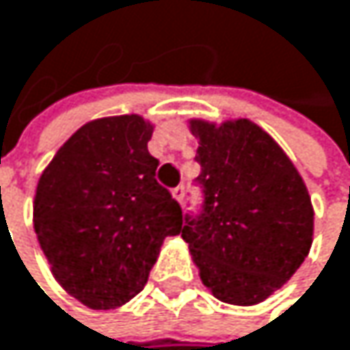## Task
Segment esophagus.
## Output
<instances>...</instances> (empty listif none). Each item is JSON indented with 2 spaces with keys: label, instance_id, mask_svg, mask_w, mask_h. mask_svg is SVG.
<instances>
[{
  "label": "esophagus",
  "instance_id": "obj_1",
  "mask_svg": "<svg viewBox=\"0 0 350 350\" xmlns=\"http://www.w3.org/2000/svg\"><path fill=\"white\" fill-rule=\"evenodd\" d=\"M173 198H175L179 204H183V198H185V187H183V185L175 187V189H173Z\"/></svg>",
  "mask_w": 350,
  "mask_h": 350
}]
</instances>
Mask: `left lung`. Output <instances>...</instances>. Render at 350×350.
Returning a JSON list of instances; mask_svg holds the SVG:
<instances>
[{
  "mask_svg": "<svg viewBox=\"0 0 350 350\" xmlns=\"http://www.w3.org/2000/svg\"><path fill=\"white\" fill-rule=\"evenodd\" d=\"M200 140L196 185L204 202L181 230L200 277L234 306H253L279 289L312 247L308 189L281 146L251 120L220 126L191 120Z\"/></svg>",
  "mask_w": 350,
  "mask_h": 350,
  "instance_id": "8db88e82",
  "label": "left lung"
}]
</instances>
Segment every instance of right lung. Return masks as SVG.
<instances>
[{"label": "right lung", "mask_w": 350, "mask_h": 350, "mask_svg": "<svg viewBox=\"0 0 350 350\" xmlns=\"http://www.w3.org/2000/svg\"><path fill=\"white\" fill-rule=\"evenodd\" d=\"M152 126L113 116L81 126L40 175L34 230L55 279L81 304L109 310L146 285L183 212L154 179Z\"/></svg>", "instance_id": "1"}]
</instances>
